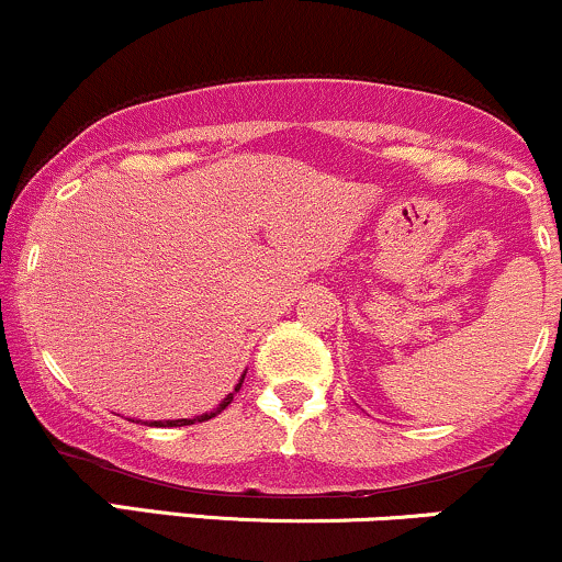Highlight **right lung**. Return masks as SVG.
<instances>
[{"label":"right lung","mask_w":562,"mask_h":562,"mask_svg":"<svg viewBox=\"0 0 562 562\" xmlns=\"http://www.w3.org/2000/svg\"><path fill=\"white\" fill-rule=\"evenodd\" d=\"M243 378H245V375H243ZM243 378H240V383L235 385V391L227 393V398H224V402L218 404L214 412H205V415H200V417H192V420H187V417H184V420H153L150 425H156V428H182V425H192V423H203V420H211V417H216L218 412H222V409H227V406L232 404V398H235V393L240 391V385H243Z\"/></svg>","instance_id":"right-lung-1"}]
</instances>
